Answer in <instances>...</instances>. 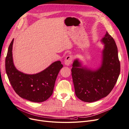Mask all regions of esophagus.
Here are the masks:
<instances>
[{"instance_id": "esophagus-1", "label": "esophagus", "mask_w": 129, "mask_h": 129, "mask_svg": "<svg viewBox=\"0 0 129 129\" xmlns=\"http://www.w3.org/2000/svg\"><path fill=\"white\" fill-rule=\"evenodd\" d=\"M73 59H74V57L72 55H67L66 57V59L64 60V64L67 66L70 65L72 63V62H73Z\"/></svg>"}]
</instances>
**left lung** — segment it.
I'll list each match as a JSON object with an SVG mask.
<instances>
[{
    "mask_svg": "<svg viewBox=\"0 0 129 129\" xmlns=\"http://www.w3.org/2000/svg\"><path fill=\"white\" fill-rule=\"evenodd\" d=\"M102 41L105 44L101 67L91 70L81 67L78 60L74 61L71 75L77 97L85 102L99 101L109 95L120 73V62L114 40L106 32Z\"/></svg>",
    "mask_w": 129,
    "mask_h": 129,
    "instance_id": "left-lung-1",
    "label": "left lung"
}]
</instances>
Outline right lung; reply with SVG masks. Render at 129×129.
Wrapping results in <instances>:
<instances>
[{
  "instance_id": "right-lung-1",
  "label": "right lung",
  "mask_w": 129,
  "mask_h": 129,
  "mask_svg": "<svg viewBox=\"0 0 129 129\" xmlns=\"http://www.w3.org/2000/svg\"><path fill=\"white\" fill-rule=\"evenodd\" d=\"M14 39L10 44L5 60V68L9 82L16 93L30 102L40 103L52 95L55 80L63 67L60 61L35 75H27L17 70L13 63L12 48Z\"/></svg>"
}]
</instances>
